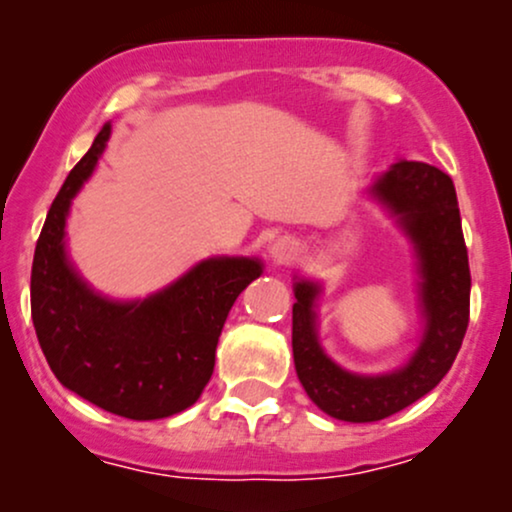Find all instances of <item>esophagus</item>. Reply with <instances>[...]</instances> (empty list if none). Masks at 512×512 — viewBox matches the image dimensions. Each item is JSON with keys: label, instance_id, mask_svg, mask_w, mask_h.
<instances>
[{"label": "esophagus", "instance_id": "obj_1", "mask_svg": "<svg viewBox=\"0 0 512 512\" xmlns=\"http://www.w3.org/2000/svg\"><path fill=\"white\" fill-rule=\"evenodd\" d=\"M297 240L289 235H277L272 237L270 245H267V252H270L272 262H277V265H287L289 260H294V255H297Z\"/></svg>", "mask_w": 512, "mask_h": 512}]
</instances>
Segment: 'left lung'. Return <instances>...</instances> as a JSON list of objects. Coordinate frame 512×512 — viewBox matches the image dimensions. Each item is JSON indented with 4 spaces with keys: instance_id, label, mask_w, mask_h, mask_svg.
<instances>
[{
    "instance_id": "8db88e82",
    "label": "left lung",
    "mask_w": 512,
    "mask_h": 512,
    "mask_svg": "<svg viewBox=\"0 0 512 512\" xmlns=\"http://www.w3.org/2000/svg\"><path fill=\"white\" fill-rule=\"evenodd\" d=\"M414 242L426 329L418 349L389 374H352L324 354L317 332L319 285L294 282V369L309 399L332 418L381 421L426 396L451 369L471 314V270L453 180L436 165L396 160L369 190Z\"/></svg>"
}]
</instances>
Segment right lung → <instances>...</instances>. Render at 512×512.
<instances>
[{"mask_svg":"<svg viewBox=\"0 0 512 512\" xmlns=\"http://www.w3.org/2000/svg\"><path fill=\"white\" fill-rule=\"evenodd\" d=\"M111 123L74 165L36 240L32 319L56 379L98 409L133 421L185 411L213 376L215 347L237 294L262 275L255 257H208L146 299L94 292L66 255V215L91 178Z\"/></svg>","mask_w":512,"mask_h":512,"instance_id":"obj_1","label":"right lung"}]
</instances>
